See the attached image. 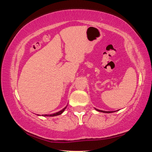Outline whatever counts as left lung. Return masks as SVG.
<instances>
[{
    "label": "left lung",
    "instance_id": "8db88e82",
    "mask_svg": "<svg viewBox=\"0 0 152 152\" xmlns=\"http://www.w3.org/2000/svg\"><path fill=\"white\" fill-rule=\"evenodd\" d=\"M96 110H98V111H99V112H103V113H112V112H110V111H104V110H99V109H96Z\"/></svg>",
    "mask_w": 152,
    "mask_h": 152
}]
</instances>
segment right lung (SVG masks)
Here are the masks:
<instances>
[{
  "label": "right lung",
  "mask_w": 152,
  "mask_h": 152,
  "mask_svg": "<svg viewBox=\"0 0 152 152\" xmlns=\"http://www.w3.org/2000/svg\"><path fill=\"white\" fill-rule=\"evenodd\" d=\"M66 109V107L65 108H64V109L60 110V111H59L58 113H53V114H51V115H42V116H44V117H54V116H57V115H61V113H62L64 110Z\"/></svg>",
  "instance_id": "add662e5"
}]
</instances>
